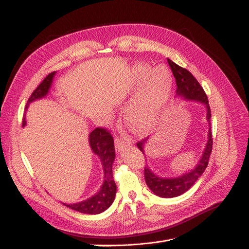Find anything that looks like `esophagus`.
Returning a JSON list of instances; mask_svg holds the SVG:
<instances>
[{
    "label": "esophagus",
    "mask_w": 249,
    "mask_h": 249,
    "mask_svg": "<svg viewBox=\"0 0 249 249\" xmlns=\"http://www.w3.org/2000/svg\"><path fill=\"white\" fill-rule=\"evenodd\" d=\"M131 144L130 139L124 135H118L115 137V148L117 151H121Z\"/></svg>",
    "instance_id": "34e87169"
}]
</instances>
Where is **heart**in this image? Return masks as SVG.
I'll list each match as a JSON object with an SVG mask.
<instances>
[{
    "instance_id": "heart-1",
    "label": "heart",
    "mask_w": 249,
    "mask_h": 249,
    "mask_svg": "<svg viewBox=\"0 0 249 249\" xmlns=\"http://www.w3.org/2000/svg\"><path fill=\"white\" fill-rule=\"evenodd\" d=\"M133 74L137 87L143 88L126 108L125 118L135 131L148 133L157 125L170 100L173 77L164 65H158L151 71L147 64H137Z\"/></svg>"
}]
</instances>
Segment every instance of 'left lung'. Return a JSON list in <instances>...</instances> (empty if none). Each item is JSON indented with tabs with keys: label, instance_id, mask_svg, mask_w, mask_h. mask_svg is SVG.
<instances>
[{
	"label": "left lung",
	"instance_id": "8db88e82",
	"mask_svg": "<svg viewBox=\"0 0 249 249\" xmlns=\"http://www.w3.org/2000/svg\"><path fill=\"white\" fill-rule=\"evenodd\" d=\"M167 63L170 65L173 74L176 78L177 84V94L184 97L187 100H195L199 101L205 104L207 109V121L211 124V107L208 104L207 96L203 90V88L198 83L197 79L193 76V74L188 71L186 68L178 66L175 62H173L170 59H167ZM149 138V137H148ZM148 138L142 139L141 141H138L137 146L140 150L144 153V145L147 143ZM213 150V135H212V128L210 127L208 131V141L206 143L204 152L199 160V163L196 165L194 170L189 172L181 177L178 178H160L154 175L147 166L144 167V177L145 182L150 190L156 194L157 196H160L163 198H172L177 197L178 195H182L186 191L190 189L195 182L198 180L208 164V159H210L211 153Z\"/></svg>",
	"mask_w": 249,
	"mask_h": 249
}]
</instances>
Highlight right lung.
I'll return each instance as SVG.
<instances>
[{
    "instance_id": "obj_1",
    "label": "right lung",
    "mask_w": 249,
    "mask_h": 249,
    "mask_svg": "<svg viewBox=\"0 0 249 249\" xmlns=\"http://www.w3.org/2000/svg\"><path fill=\"white\" fill-rule=\"evenodd\" d=\"M54 74L55 72L49 73L44 78V81L36 87L31 97L28 98L26 108L29 103H32L33 101L36 100V99L42 98L48 94ZM25 117L23 116L22 125H25ZM90 146L93 152L100 157L101 162L103 164L104 183L101 187V190L85 201L74 204H63L78 213L87 214H97L106 211L112 204L116 194V185L112 176V163L115 158L113 137L109 133L107 128L102 126L96 127L90 134Z\"/></svg>"
}]
</instances>
